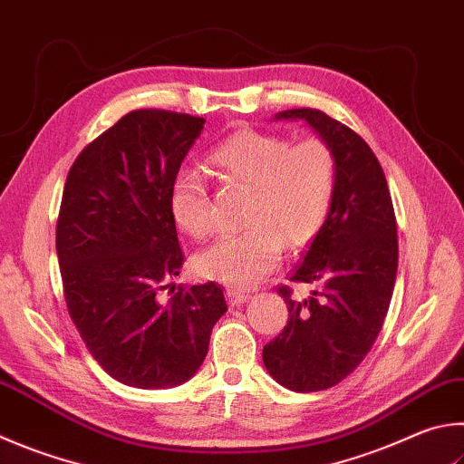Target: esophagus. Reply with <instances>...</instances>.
Segmentation results:
<instances>
[{
  "label": "esophagus",
  "mask_w": 464,
  "mask_h": 464,
  "mask_svg": "<svg viewBox=\"0 0 464 464\" xmlns=\"http://www.w3.org/2000/svg\"><path fill=\"white\" fill-rule=\"evenodd\" d=\"M227 296H229V302H231V306H241V304H246V302L251 298V294L249 292H241V290H229L227 292Z\"/></svg>",
  "instance_id": "esophagus-1"
}]
</instances>
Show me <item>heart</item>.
Masks as SVG:
<instances>
[{"label": "heart", "mask_w": 464, "mask_h": 464, "mask_svg": "<svg viewBox=\"0 0 464 464\" xmlns=\"http://www.w3.org/2000/svg\"><path fill=\"white\" fill-rule=\"evenodd\" d=\"M208 166L227 184L249 190L246 225L197 256V272L233 288H251L280 264L284 246L300 249L316 237L331 210L339 168L326 141L292 144L276 133L243 130L210 150ZM176 225L195 239L213 233V210L198 174L182 170L170 187Z\"/></svg>", "instance_id": "b5f03b06"}]
</instances>
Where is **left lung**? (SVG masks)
<instances>
[{
    "label": "left lung",
    "mask_w": 464,
    "mask_h": 464,
    "mask_svg": "<svg viewBox=\"0 0 464 464\" xmlns=\"http://www.w3.org/2000/svg\"><path fill=\"white\" fill-rule=\"evenodd\" d=\"M276 120H302L336 156V190L316 237L290 282L316 284L306 300L288 285V324L264 347V365L292 392L343 382L373 347L398 274V227L385 174L365 140L318 109H288Z\"/></svg>",
    "instance_id": "8db88e82"
}]
</instances>
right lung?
I'll return each instance as SVG.
<instances>
[{
	"label": "right lung",
	"instance_id": "1",
	"mask_svg": "<svg viewBox=\"0 0 464 464\" xmlns=\"http://www.w3.org/2000/svg\"><path fill=\"white\" fill-rule=\"evenodd\" d=\"M203 128L188 113L131 111L66 176L56 225L66 308L97 363L140 390L188 382L227 313L215 282L158 298L184 264L170 187Z\"/></svg>",
	"mask_w": 464,
	"mask_h": 464
}]
</instances>
